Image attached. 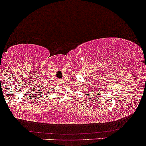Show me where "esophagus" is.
<instances>
[{"mask_svg":"<svg viewBox=\"0 0 146 146\" xmlns=\"http://www.w3.org/2000/svg\"><path fill=\"white\" fill-rule=\"evenodd\" d=\"M58 83H59V84H62V81H59Z\"/></svg>","mask_w":146,"mask_h":146,"instance_id":"obj_1","label":"esophagus"}]
</instances>
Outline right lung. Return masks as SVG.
Listing matches in <instances>:
<instances>
[{
    "instance_id": "1",
    "label": "right lung",
    "mask_w": 146,
    "mask_h": 146,
    "mask_svg": "<svg viewBox=\"0 0 146 146\" xmlns=\"http://www.w3.org/2000/svg\"><path fill=\"white\" fill-rule=\"evenodd\" d=\"M41 87H42V89H41V90H44L45 88H47L46 89H45V90H47V86H46H46H41Z\"/></svg>"
}]
</instances>
